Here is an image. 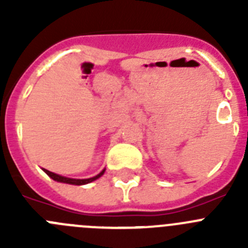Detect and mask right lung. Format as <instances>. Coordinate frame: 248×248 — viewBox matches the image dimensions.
Instances as JSON below:
<instances>
[{
	"label": "right lung",
	"mask_w": 248,
	"mask_h": 248,
	"mask_svg": "<svg viewBox=\"0 0 248 248\" xmlns=\"http://www.w3.org/2000/svg\"><path fill=\"white\" fill-rule=\"evenodd\" d=\"M43 171H45L50 179H53L54 181H58V183L69 184V185H85V184H89L92 183V181L99 179V177L104 174L105 169H103L102 171H100L98 175H95V176L93 177H89V179H72V177H65V176H62V175L54 174V172L49 171V170H46V169H43Z\"/></svg>",
	"instance_id": "right-lung-1"
}]
</instances>
